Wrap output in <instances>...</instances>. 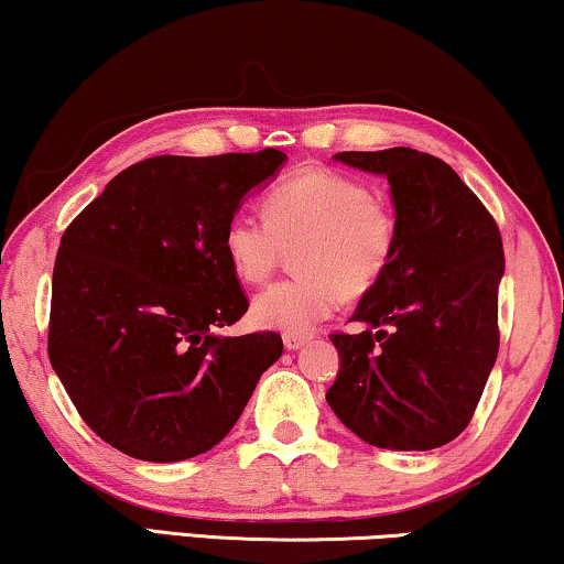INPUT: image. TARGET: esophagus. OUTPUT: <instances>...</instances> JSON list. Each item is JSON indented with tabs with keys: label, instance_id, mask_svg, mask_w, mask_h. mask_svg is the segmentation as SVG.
<instances>
[{
	"label": "esophagus",
	"instance_id": "1",
	"mask_svg": "<svg viewBox=\"0 0 564 564\" xmlns=\"http://www.w3.org/2000/svg\"><path fill=\"white\" fill-rule=\"evenodd\" d=\"M282 340H284V348H288V350H300L310 343V337L307 335H284Z\"/></svg>",
	"mask_w": 564,
	"mask_h": 564
}]
</instances>
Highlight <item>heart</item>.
<instances>
[{"mask_svg": "<svg viewBox=\"0 0 564 564\" xmlns=\"http://www.w3.org/2000/svg\"><path fill=\"white\" fill-rule=\"evenodd\" d=\"M267 219L234 214L221 247L241 282H262L294 247L300 274L274 282L252 300V319L264 330L305 335L340 307L345 294L360 297L383 280L391 264L395 216L372 188L350 173L310 166L284 178L267 196Z\"/></svg>", "mask_w": 564, "mask_h": 564, "instance_id": "1", "label": "heart"}]
</instances>
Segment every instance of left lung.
<instances>
[{"label":"left lung","mask_w":564,"mask_h":564,"mask_svg":"<svg viewBox=\"0 0 564 564\" xmlns=\"http://www.w3.org/2000/svg\"><path fill=\"white\" fill-rule=\"evenodd\" d=\"M333 159L388 178L398 241L350 317L362 330L330 337L340 370L325 398L366 444L431 452L469 426L497 360L499 229L436 155L401 145Z\"/></svg>","instance_id":"1"}]
</instances>
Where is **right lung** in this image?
Masks as SVG:
<instances>
[{
	"instance_id": "add662e5",
	"label": "right lung",
	"mask_w": 564,
	"mask_h": 564,
	"mask_svg": "<svg viewBox=\"0 0 564 564\" xmlns=\"http://www.w3.org/2000/svg\"><path fill=\"white\" fill-rule=\"evenodd\" d=\"M288 155H155L120 171L67 227L47 352L83 421L141 462L209 452L234 429L282 337H227L249 302L224 257L241 198Z\"/></svg>"
}]
</instances>
